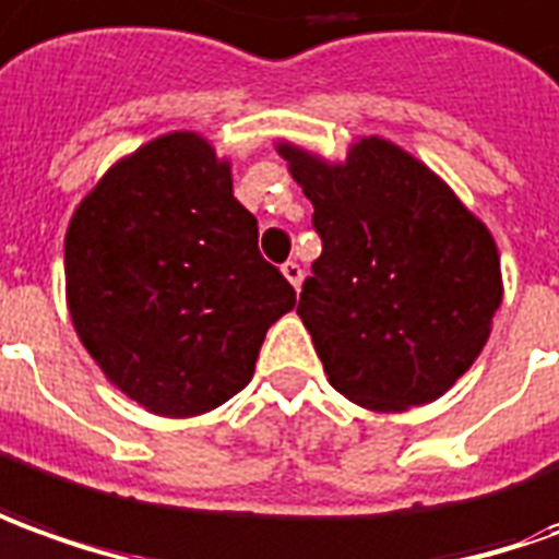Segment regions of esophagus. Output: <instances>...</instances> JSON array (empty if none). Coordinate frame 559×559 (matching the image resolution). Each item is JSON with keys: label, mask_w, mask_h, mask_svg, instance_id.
<instances>
[{"label": "esophagus", "mask_w": 559, "mask_h": 559, "mask_svg": "<svg viewBox=\"0 0 559 559\" xmlns=\"http://www.w3.org/2000/svg\"><path fill=\"white\" fill-rule=\"evenodd\" d=\"M283 276H286L288 283H292L295 288H301L304 271H301V264H298V261H286V264H283Z\"/></svg>", "instance_id": "obj_1"}]
</instances>
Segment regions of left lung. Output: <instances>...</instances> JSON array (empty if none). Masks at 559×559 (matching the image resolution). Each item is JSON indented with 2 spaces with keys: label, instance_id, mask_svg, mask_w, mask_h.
I'll list each match as a JSON object with an SVG mask.
<instances>
[{
  "label": "left lung",
  "instance_id": "left-lung-1",
  "mask_svg": "<svg viewBox=\"0 0 559 559\" xmlns=\"http://www.w3.org/2000/svg\"><path fill=\"white\" fill-rule=\"evenodd\" d=\"M276 152L322 237L298 317L331 386L386 414L441 399L480 356L502 304L487 225L390 140L361 136L341 164L292 142Z\"/></svg>",
  "mask_w": 559,
  "mask_h": 559
}]
</instances>
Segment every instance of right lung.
<instances>
[{"mask_svg":"<svg viewBox=\"0 0 559 559\" xmlns=\"http://www.w3.org/2000/svg\"><path fill=\"white\" fill-rule=\"evenodd\" d=\"M67 304L118 390L157 417H198L252 380L295 288L258 252L228 160L176 130L121 157L79 203Z\"/></svg>","mask_w":559,"mask_h":559,"instance_id":"obj_1","label":"right lung"}]
</instances>
